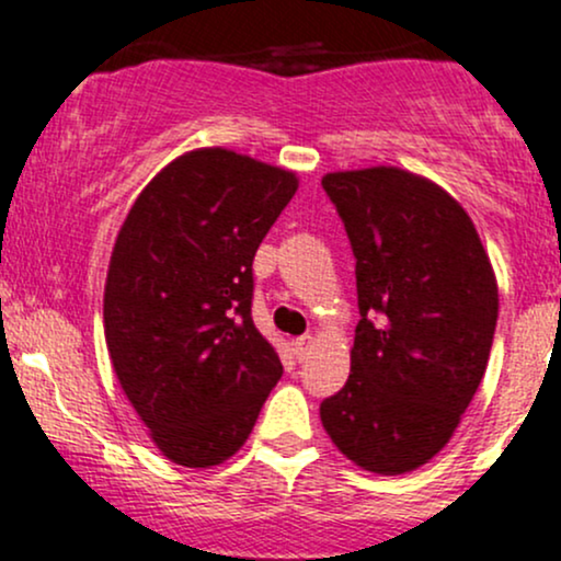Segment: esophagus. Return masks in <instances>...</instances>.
<instances>
[{"mask_svg": "<svg viewBox=\"0 0 561 561\" xmlns=\"http://www.w3.org/2000/svg\"><path fill=\"white\" fill-rule=\"evenodd\" d=\"M312 347H314V336L312 333H305V336H299L297 342H294V355H297L299 360H305V357L312 352Z\"/></svg>", "mask_w": 561, "mask_h": 561, "instance_id": "obj_1", "label": "esophagus"}]
</instances>
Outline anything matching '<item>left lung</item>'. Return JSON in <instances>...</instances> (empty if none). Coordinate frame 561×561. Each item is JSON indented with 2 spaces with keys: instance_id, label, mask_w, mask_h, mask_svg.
<instances>
[{
  "instance_id": "left-lung-1",
  "label": "left lung",
  "mask_w": 561,
  "mask_h": 561,
  "mask_svg": "<svg viewBox=\"0 0 561 561\" xmlns=\"http://www.w3.org/2000/svg\"><path fill=\"white\" fill-rule=\"evenodd\" d=\"M323 191L355 254L350 379L320 402L339 450L376 474H405L448 445L480 387L499 286L456 198L398 167L331 172Z\"/></svg>"
}]
</instances>
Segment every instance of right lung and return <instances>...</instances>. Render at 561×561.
Returning a JSON list of instances; mask_svg holds the SVG:
<instances>
[{"label":"right lung","instance_id":"right-lung-1","mask_svg":"<svg viewBox=\"0 0 561 561\" xmlns=\"http://www.w3.org/2000/svg\"><path fill=\"white\" fill-rule=\"evenodd\" d=\"M297 187L286 169L198 148L145 185L118 230L105 344L131 408L180 467L241 450L280 379L251 320V262Z\"/></svg>","mask_w":561,"mask_h":561}]
</instances>
